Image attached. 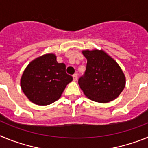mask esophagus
I'll return each mask as SVG.
<instances>
[{
    "mask_svg": "<svg viewBox=\"0 0 148 148\" xmlns=\"http://www.w3.org/2000/svg\"><path fill=\"white\" fill-rule=\"evenodd\" d=\"M73 81H77V79H78V75H77L76 73H75L74 75H73Z\"/></svg>",
    "mask_w": 148,
    "mask_h": 148,
    "instance_id": "34e87169",
    "label": "esophagus"
}]
</instances>
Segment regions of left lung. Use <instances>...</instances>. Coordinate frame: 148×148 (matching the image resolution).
I'll use <instances>...</instances> for the list:
<instances>
[{
    "instance_id": "8db88e82",
    "label": "left lung",
    "mask_w": 148,
    "mask_h": 148,
    "mask_svg": "<svg viewBox=\"0 0 148 148\" xmlns=\"http://www.w3.org/2000/svg\"><path fill=\"white\" fill-rule=\"evenodd\" d=\"M87 60L84 75L78 80L84 94L99 103L113 101L121 94L126 84L121 68L103 49L82 50Z\"/></svg>"
}]
</instances>
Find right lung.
Instances as JSON below:
<instances>
[{"label": "right lung", "mask_w": 148, "mask_h": 148, "mask_svg": "<svg viewBox=\"0 0 148 148\" xmlns=\"http://www.w3.org/2000/svg\"><path fill=\"white\" fill-rule=\"evenodd\" d=\"M73 81L64 63L53 53L44 54L27 65L21 78V87L27 99L37 105H49L59 99Z\"/></svg>", "instance_id": "right-lung-1"}]
</instances>
